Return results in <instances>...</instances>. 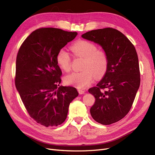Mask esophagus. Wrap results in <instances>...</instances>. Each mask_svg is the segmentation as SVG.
<instances>
[{"label": "esophagus", "instance_id": "1", "mask_svg": "<svg viewBox=\"0 0 155 155\" xmlns=\"http://www.w3.org/2000/svg\"><path fill=\"white\" fill-rule=\"evenodd\" d=\"M78 92L80 94H84L85 93V91L84 90H82V89H78Z\"/></svg>", "mask_w": 155, "mask_h": 155}]
</instances>
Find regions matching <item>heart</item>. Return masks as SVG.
Instances as JSON below:
<instances>
[{
  "label": "heart",
  "mask_w": 155,
  "mask_h": 155,
  "mask_svg": "<svg viewBox=\"0 0 155 155\" xmlns=\"http://www.w3.org/2000/svg\"><path fill=\"white\" fill-rule=\"evenodd\" d=\"M75 57L84 58L81 72H73L64 77V81L68 86L77 88H84L90 85L94 77L99 79L106 73L109 66V57L103 49H98L97 45L88 41H80L74 43L71 48ZM57 63L64 71L71 70V57L65 49L58 51Z\"/></svg>",
  "instance_id": "heart-1"
}]
</instances>
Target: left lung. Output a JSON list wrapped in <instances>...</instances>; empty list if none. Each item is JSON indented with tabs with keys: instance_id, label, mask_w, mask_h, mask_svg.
I'll return each instance as SVG.
<instances>
[{
	"instance_id": "left-lung-1",
	"label": "left lung",
	"mask_w": 155,
	"mask_h": 155,
	"mask_svg": "<svg viewBox=\"0 0 155 155\" xmlns=\"http://www.w3.org/2000/svg\"><path fill=\"white\" fill-rule=\"evenodd\" d=\"M82 37L101 45L109 57L106 73L97 86L88 90L95 98L91 115L103 125L117 122L130 111L140 84L135 48L122 33L112 28L91 30Z\"/></svg>"
}]
</instances>
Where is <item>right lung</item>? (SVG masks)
Wrapping results in <instances>:
<instances>
[{
    "label": "right lung",
    "mask_w": 155,
    "mask_h": 155,
    "mask_svg": "<svg viewBox=\"0 0 155 155\" xmlns=\"http://www.w3.org/2000/svg\"><path fill=\"white\" fill-rule=\"evenodd\" d=\"M77 32L54 28L33 31L20 47L15 83L29 115L46 127L57 126L67 118L69 106L78 93L73 87L60 86L62 71L57 54Z\"/></svg>",
    "instance_id": "add662e5"
}]
</instances>
